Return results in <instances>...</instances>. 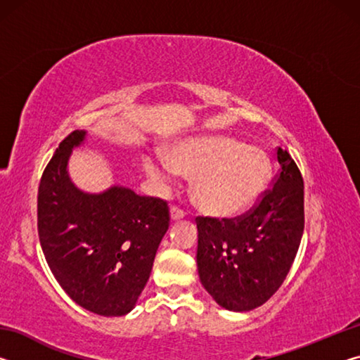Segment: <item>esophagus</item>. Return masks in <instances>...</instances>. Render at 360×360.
I'll use <instances>...</instances> for the list:
<instances>
[{"mask_svg":"<svg viewBox=\"0 0 360 360\" xmlns=\"http://www.w3.org/2000/svg\"><path fill=\"white\" fill-rule=\"evenodd\" d=\"M184 216L186 212L179 208H176V206H172V210H169V217H172L173 222L181 221V219H184Z\"/></svg>","mask_w":360,"mask_h":360,"instance_id":"34e87169","label":"esophagus"}]
</instances>
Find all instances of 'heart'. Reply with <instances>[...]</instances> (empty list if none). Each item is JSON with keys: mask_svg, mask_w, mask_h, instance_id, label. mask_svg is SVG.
<instances>
[{"mask_svg": "<svg viewBox=\"0 0 360 360\" xmlns=\"http://www.w3.org/2000/svg\"><path fill=\"white\" fill-rule=\"evenodd\" d=\"M143 168L160 184L176 174L193 176L191 195L195 206L217 219L251 210L271 176L270 158L264 150L229 136L178 141L167 149V158L144 155Z\"/></svg>", "mask_w": 360, "mask_h": 360, "instance_id": "1", "label": "heart"}]
</instances>
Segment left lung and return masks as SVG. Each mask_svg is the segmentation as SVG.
Returning <instances> with one entry per match:
<instances>
[{"label":"left lung","mask_w":360,"mask_h":360,"mask_svg":"<svg viewBox=\"0 0 360 360\" xmlns=\"http://www.w3.org/2000/svg\"><path fill=\"white\" fill-rule=\"evenodd\" d=\"M279 174L245 217H197V266L203 288L229 311L264 304L288 276L300 246L303 179L288 150L278 148Z\"/></svg>","instance_id":"left-lung-1"}]
</instances>
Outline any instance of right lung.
I'll use <instances>...</instances> for the list:
<instances>
[{
    "label": "right lung",
    "mask_w": 360,
    "mask_h": 360,
    "mask_svg": "<svg viewBox=\"0 0 360 360\" xmlns=\"http://www.w3.org/2000/svg\"><path fill=\"white\" fill-rule=\"evenodd\" d=\"M87 131L60 143L42 173L38 233L49 268L79 307L100 316H124L150 276L167 233V202L139 197L129 187L84 192L71 181L68 162Z\"/></svg>",
    "instance_id": "add662e5"
}]
</instances>
